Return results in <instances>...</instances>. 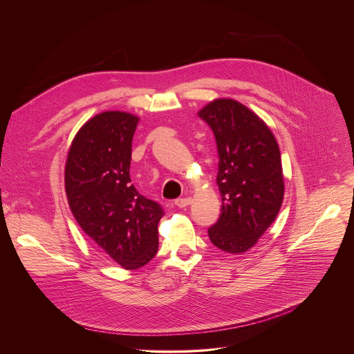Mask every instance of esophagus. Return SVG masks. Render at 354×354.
I'll list each match as a JSON object with an SVG mask.
<instances>
[{"instance_id": "obj_1", "label": "esophagus", "mask_w": 354, "mask_h": 354, "mask_svg": "<svg viewBox=\"0 0 354 354\" xmlns=\"http://www.w3.org/2000/svg\"><path fill=\"white\" fill-rule=\"evenodd\" d=\"M191 203H192L191 198H181V199H176V201H174V204H176L177 207H180V208L188 207Z\"/></svg>"}]
</instances>
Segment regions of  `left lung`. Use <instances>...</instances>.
<instances>
[{
    "mask_svg": "<svg viewBox=\"0 0 354 354\" xmlns=\"http://www.w3.org/2000/svg\"><path fill=\"white\" fill-rule=\"evenodd\" d=\"M199 117L215 136L219 158L222 208L208 237L225 252H245L279 212L285 192L281 152L270 128L237 101L211 102Z\"/></svg>",
    "mask_w": 354,
    "mask_h": 354,
    "instance_id": "1",
    "label": "left lung"
}]
</instances>
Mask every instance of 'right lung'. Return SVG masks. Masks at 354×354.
I'll list each match as a JSON object with an SVG mask.
<instances>
[{
  "instance_id": "obj_1",
  "label": "right lung",
  "mask_w": 354,
  "mask_h": 354,
  "mask_svg": "<svg viewBox=\"0 0 354 354\" xmlns=\"http://www.w3.org/2000/svg\"><path fill=\"white\" fill-rule=\"evenodd\" d=\"M139 118L104 111L77 132L68 152L65 191L84 233L127 270L147 264L158 251L165 211L131 184L132 139Z\"/></svg>"
}]
</instances>
